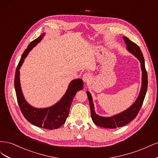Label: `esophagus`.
Instances as JSON below:
<instances>
[{"label": "esophagus", "mask_w": 158, "mask_h": 158, "mask_svg": "<svg viewBox=\"0 0 158 158\" xmlns=\"http://www.w3.org/2000/svg\"><path fill=\"white\" fill-rule=\"evenodd\" d=\"M91 78L92 77H91V75L89 73H85L82 76V79L85 82H88L91 80Z\"/></svg>", "instance_id": "esophagus-1"}]
</instances>
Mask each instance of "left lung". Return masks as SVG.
Returning <instances> with one entry per match:
<instances>
[{"mask_svg":"<svg viewBox=\"0 0 158 158\" xmlns=\"http://www.w3.org/2000/svg\"><path fill=\"white\" fill-rule=\"evenodd\" d=\"M123 38L127 45V50L135 55L141 63L140 65L142 74L141 89L135 102L130 107L125 110V111L109 117H101L95 113L94 111L92 97L90 93L88 91H87L86 93L91 110V117H92L93 122L97 126L100 127L106 128H116L117 127L127 125L128 123L132 121L133 119H135L137 116L138 113H139L146 94L148 88V74L145 68L144 59V56H143L142 52L140 47L135 43L129 40L128 37H123Z\"/></svg>","mask_w":158,"mask_h":158,"instance_id":"8db88e82","label":"left lung"}]
</instances>
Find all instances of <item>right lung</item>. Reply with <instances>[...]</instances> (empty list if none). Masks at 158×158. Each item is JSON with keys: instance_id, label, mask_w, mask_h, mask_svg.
Listing matches in <instances>:
<instances>
[{"instance_id": "1", "label": "right lung", "mask_w": 158, "mask_h": 158, "mask_svg": "<svg viewBox=\"0 0 158 158\" xmlns=\"http://www.w3.org/2000/svg\"><path fill=\"white\" fill-rule=\"evenodd\" d=\"M44 35V33L37 39L31 41L23 52L16 70L14 87L19 107L26 120L38 127L53 130L59 128L65 123L66 118L69 116L70 107L76 92L82 89L84 82L82 79L73 80L70 83L67 90L60 101L49 107L35 108L31 106L26 101L20 86V69L29 52L43 39Z\"/></svg>"}]
</instances>
